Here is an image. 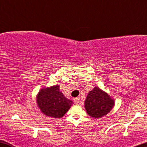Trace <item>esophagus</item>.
Masks as SVG:
<instances>
[{"label": "esophagus", "mask_w": 147, "mask_h": 147, "mask_svg": "<svg viewBox=\"0 0 147 147\" xmlns=\"http://www.w3.org/2000/svg\"><path fill=\"white\" fill-rule=\"evenodd\" d=\"M73 100H74V102L75 103V104H78V103L80 102V98H74Z\"/></svg>", "instance_id": "esophagus-1"}]
</instances>
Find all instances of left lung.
Here are the masks:
<instances>
[{"label": "left lung", "mask_w": 147, "mask_h": 147, "mask_svg": "<svg viewBox=\"0 0 147 147\" xmlns=\"http://www.w3.org/2000/svg\"><path fill=\"white\" fill-rule=\"evenodd\" d=\"M113 106L114 100L98 86L89 92L84 102L88 114L94 118H100L107 115Z\"/></svg>", "instance_id": "8db88e82"}]
</instances>
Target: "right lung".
I'll use <instances>...</instances> for the list:
<instances>
[{
  "mask_svg": "<svg viewBox=\"0 0 147 147\" xmlns=\"http://www.w3.org/2000/svg\"><path fill=\"white\" fill-rule=\"evenodd\" d=\"M36 98L41 112L54 118L62 117L73 104V102L68 100L60 91L58 85L41 89Z\"/></svg>",
  "mask_w": 147,
  "mask_h": 147,
  "instance_id": "add662e5",
  "label": "right lung"
}]
</instances>
